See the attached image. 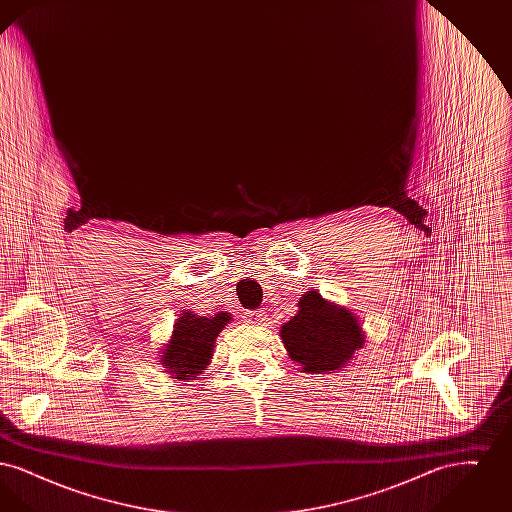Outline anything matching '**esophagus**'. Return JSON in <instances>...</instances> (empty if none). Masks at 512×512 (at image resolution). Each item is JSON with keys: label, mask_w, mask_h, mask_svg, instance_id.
<instances>
[{"label": "esophagus", "mask_w": 512, "mask_h": 512, "mask_svg": "<svg viewBox=\"0 0 512 512\" xmlns=\"http://www.w3.org/2000/svg\"><path fill=\"white\" fill-rule=\"evenodd\" d=\"M245 320L253 326H267V315L261 313V311H255V313H247Z\"/></svg>", "instance_id": "34e87169"}]
</instances>
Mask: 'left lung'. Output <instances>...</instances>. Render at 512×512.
Returning a JSON list of instances; mask_svg holds the SVG:
<instances>
[{
  "mask_svg": "<svg viewBox=\"0 0 512 512\" xmlns=\"http://www.w3.org/2000/svg\"><path fill=\"white\" fill-rule=\"evenodd\" d=\"M280 338L290 359L307 374L338 372L366 341L357 315L324 299L317 290L301 295L295 317L280 326Z\"/></svg>",
  "mask_w": 512,
  "mask_h": 512,
  "instance_id": "obj_1",
  "label": "left lung"
}]
</instances>
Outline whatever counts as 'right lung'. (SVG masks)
Listing matches in <instances>:
<instances>
[{"label":"right lung","instance_id":"add662e5","mask_svg":"<svg viewBox=\"0 0 512 512\" xmlns=\"http://www.w3.org/2000/svg\"><path fill=\"white\" fill-rule=\"evenodd\" d=\"M230 320L232 315L226 311L213 317H199L192 311H182L174 320L171 338L159 355V365L171 374L169 378L178 382L199 380L211 365L217 338Z\"/></svg>","mask_w":512,"mask_h":512}]
</instances>
